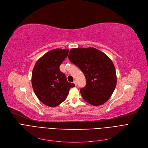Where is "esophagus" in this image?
Returning a JSON list of instances; mask_svg holds the SVG:
<instances>
[{
    "instance_id": "obj_1",
    "label": "esophagus",
    "mask_w": 148,
    "mask_h": 148,
    "mask_svg": "<svg viewBox=\"0 0 148 148\" xmlns=\"http://www.w3.org/2000/svg\"><path fill=\"white\" fill-rule=\"evenodd\" d=\"M73 83L75 85V86H77V82L75 81V80H74V82H73Z\"/></svg>"
}]
</instances>
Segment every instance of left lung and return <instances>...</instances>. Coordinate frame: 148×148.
<instances>
[{"label":"left lung","instance_id":"1","mask_svg":"<svg viewBox=\"0 0 148 148\" xmlns=\"http://www.w3.org/2000/svg\"><path fill=\"white\" fill-rule=\"evenodd\" d=\"M68 59L82 70L86 77V86L80 89L84 101L95 106L107 101L117 83L112 60L103 52L91 47L72 49Z\"/></svg>","mask_w":148,"mask_h":148}]
</instances>
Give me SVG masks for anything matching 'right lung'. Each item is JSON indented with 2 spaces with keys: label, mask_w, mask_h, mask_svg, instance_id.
Instances as JSON below:
<instances>
[{
  "label": "right lung",
  "mask_w": 148,
  "mask_h": 148,
  "mask_svg": "<svg viewBox=\"0 0 148 148\" xmlns=\"http://www.w3.org/2000/svg\"><path fill=\"white\" fill-rule=\"evenodd\" d=\"M69 49H53L39 59L32 73V84L39 100L47 106L55 107L66 98L74 83L68 82L59 66L67 57Z\"/></svg>",
  "instance_id": "1"
}]
</instances>
